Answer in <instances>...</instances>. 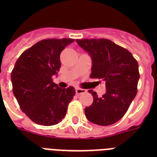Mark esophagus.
I'll return each instance as SVG.
<instances>
[{"mask_svg":"<svg viewBox=\"0 0 157 157\" xmlns=\"http://www.w3.org/2000/svg\"><path fill=\"white\" fill-rule=\"evenodd\" d=\"M87 92V90H85V89H81V88H77L76 89V94H85Z\"/></svg>","mask_w":157,"mask_h":157,"instance_id":"obj_1","label":"esophagus"}]
</instances>
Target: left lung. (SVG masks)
<instances>
[{"mask_svg": "<svg viewBox=\"0 0 157 157\" xmlns=\"http://www.w3.org/2000/svg\"><path fill=\"white\" fill-rule=\"evenodd\" d=\"M76 40L91 56L90 78L103 79L107 89L100 98L95 91H88L94 101L85 108L86 117L98 125L114 124L124 117L136 96L139 79L138 62L129 50L107 39Z\"/></svg>", "mask_w": 157, "mask_h": 157, "instance_id": "8db88e82", "label": "left lung"}]
</instances>
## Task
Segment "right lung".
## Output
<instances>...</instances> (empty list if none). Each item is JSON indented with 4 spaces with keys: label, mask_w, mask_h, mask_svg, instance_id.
<instances>
[{
    "label": "right lung",
    "mask_w": 157,
    "mask_h": 157,
    "mask_svg": "<svg viewBox=\"0 0 157 157\" xmlns=\"http://www.w3.org/2000/svg\"><path fill=\"white\" fill-rule=\"evenodd\" d=\"M71 38L45 39L21 54L11 72L13 93L21 110L33 122L50 126L61 121L76 90L59 88L53 76L61 67L60 54Z\"/></svg>",
    "instance_id": "1"
}]
</instances>
